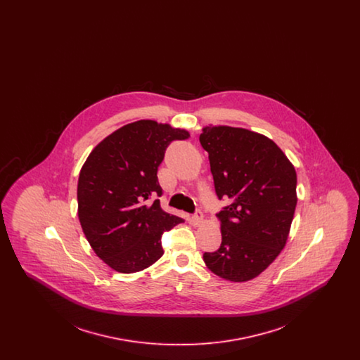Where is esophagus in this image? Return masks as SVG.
<instances>
[{
  "instance_id": "34e87169",
  "label": "esophagus",
  "mask_w": 360,
  "mask_h": 360,
  "mask_svg": "<svg viewBox=\"0 0 360 360\" xmlns=\"http://www.w3.org/2000/svg\"><path fill=\"white\" fill-rule=\"evenodd\" d=\"M202 220H204V214H202V212L198 209V210H195V213L190 217V221L193 225H200V224L202 223Z\"/></svg>"
}]
</instances>
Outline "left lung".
<instances>
[{
  "label": "left lung",
  "mask_w": 360,
  "mask_h": 360,
  "mask_svg": "<svg viewBox=\"0 0 360 360\" xmlns=\"http://www.w3.org/2000/svg\"><path fill=\"white\" fill-rule=\"evenodd\" d=\"M200 143L209 154L219 200L221 245L205 252L207 269L245 282L264 271L283 250L297 205V174L269 137L233 127H205Z\"/></svg>",
  "instance_id": "obj_1"
}]
</instances>
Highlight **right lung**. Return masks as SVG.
Returning <instances> with one entry per match:
<instances>
[{
	"instance_id": "1",
	"label": "right lung",
	"mask_w": 360,
	"mask_h": 360,
	"mask_svg": "<svg viewBox=\"0 0 360 360\" xmlns=\"http://www.w3.org/2000/svg\"><path fill=\"white\" fill-rule=\"evenodd\" d=\"M188 131L140 120L127 124L90 153L78 179V217L91 248L113 270L141 271L163 255L162 235L184 219L160 207L158 167Z\"/></svg>"
}]
</instances>
